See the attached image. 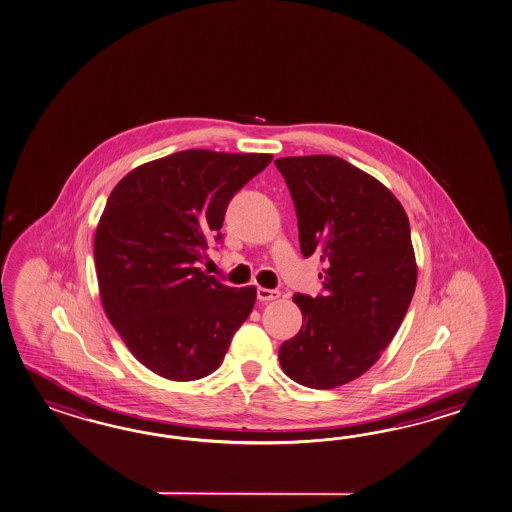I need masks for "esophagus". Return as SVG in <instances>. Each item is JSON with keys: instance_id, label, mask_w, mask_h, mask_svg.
<instances>
[{"instance_id": "34e87169", "label": "esophagus", "mask_w": 512, "mask_h": 512, "mask_svg": "<svg viewBox=\"0 0 512 512\" xmlns=\"http://www.w3.org/2000/svg\"><path fill=\"white\" fill-rule=\"evenodd\" d=\"M280 297V291L278 289H267V287H258V300L262 302H269L274 298Z\"/></svg>"}]
</instances>
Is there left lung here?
Returning a JSON list of instances; mask_svg holds the SVG:
<instances>
[{
  "mask_svg": "<svg viewBox=\"0 0 512 512\" xmlns=\"http://www.w3.org/2000/svg\"><path fill=\"white\" fill-rule=\"evenodd\" d=\"M298 219L302 254L326 263L324 293H297L302 328L280 346L291 380L333 389L380 359L404 321L416 286L411 228L400 201L343 158L274 160Z\"/></svg>",
  "mask_w": 512,
  "mask_h": 512,
  "instance_id": "left-lung-1",
  "label": "left lung"
}]
</instances>
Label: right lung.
<instances>
[{"label":"right lung","instance_id":"1","mask_svg":"<svg viewBox=\"0 0 512 512\" xmlns=\"http://www.w3.org/2000/svg\"><path fill=\"white\" fill-rule=\"evenodd\" d=\"M273 155L188 149L136 167L108 197L94 239L108 321L158 376L193 381L223 361L249 319L256 287L203 273L208 238L221 243L226 206Z\"/></svg>","mask_w":512,"mask_h":512}]
</instances>
